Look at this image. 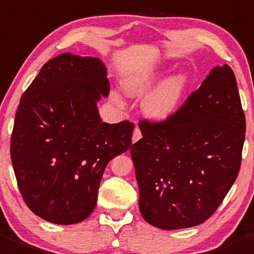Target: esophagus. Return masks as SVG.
I'll use <instances>...</instances> for the list:
<instances>
[{
  "label": "esophagus",
  "instance_id": "obj_1",
  "mask_svg": "<svg viewBox=\"0 0 254 254\" xmlns=\"http://www.w3.org/2000/svg\"><path fill=\"white\" fill-rule=\"evenodd\" d=\"M141 139V131H140L139 127H135L134 132H132V142H136Z\"/></svg>",
  "mask_w": 254,
  "mask_h": 254
}]
</instances>
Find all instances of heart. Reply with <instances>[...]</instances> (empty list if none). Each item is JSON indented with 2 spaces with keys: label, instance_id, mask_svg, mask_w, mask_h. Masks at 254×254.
I'll use <instances>...</instances> for the list:
<instances>
[{
  "label": "heart",
  "instance_id": "1",
  "mask_svg": "<svg viewBox=\"0 0 254 254\" xmlns=\"http://www.w3.org/2000/svg\"><path fill=\"white\" fill-rule=\"evenodd\" d=\"M159 72H141L129 77L123 83V89L129 97L141 98L151 90L160 79ZM190 85V79L185 73H177L160 83L142 102V112L155 122H162L174 114ZM117 104H122L117 95L113 97Z\"/></svg>",
  "mask_w": 254,
  "mask_h": 254
}]
</instances>
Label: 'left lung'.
<instances>
[{
	"mask_svg": "<svg viewBox=\"0 0 254 254\" xmlns=\"http://www.w3.org/2000/svg\"><path fill=\"white\" fill-rule=\"evenodd\" d=\"M130 149L144 220L181 230L213 215L241 166L246 118L227 64L211 69L201 87L162 123L140 122Z\"/></svg>",
	"mask_w": 254,
	"mask_h": 254,
	"instance_id": "8db88e82",
	"label": "left lung"
}]
</instances>
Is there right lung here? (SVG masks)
I'll return each instance as SVG.
<instances>
[{"instance_id":"obj_1","label":"right lung","mask_w":254,"mask_h":254,"mask_svg":"<svg viewBox=\"0 0 254 254\" xmlns=\"http://www.w3.org/2000/svg\"><path fill=\"white\" fill-rule=\"evenodd\" d=\"M99 58L63 53L42 67L19 102L11 160L29 210L48 222L74 225L97 203L105 166L131 145L134 124L103 123L109 95Z\"/></svg>"}]
</instances>
